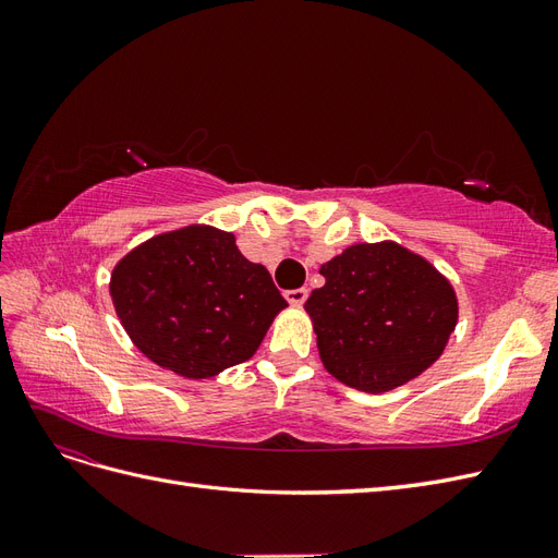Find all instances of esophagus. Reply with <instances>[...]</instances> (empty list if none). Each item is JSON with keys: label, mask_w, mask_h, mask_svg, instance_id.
<instances>
[{"label": "esophagus", "mask_w": 558, "mask_h": 558, "mask_svg": "<svg viewBox=\"0 0 558 558\" xmlns=\"http://www.w3.org/2000/svg\"><path fill=\"white\" fill-rule=\"evenodd\" d=\"M283 295H286V300H289V302H291V305L300 307V305H302V302H305V300H307L310 291H307V289H293V291H286Z\"/></svg>", "instance_id": "esophagus-1"}]
</instances>
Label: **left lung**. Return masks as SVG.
I'll use <instances>...</instances> for the list:
<instances>
[{
	"mask_svg": "<svg viewBox=\"0 0 558 558\" xmlns=\"http://www.w3.org/2000/svg\"><path fill=\"white\" fill-rule=\"evenodd\" d=\"M326 286L305 310L328 373L365 393H384L442 356L459 318L449 281L393 242L356 244L320 267Z\"/></svg>",
	"mask_w": 558,
	"mask_h": 558,
	"instance_id": "obj_1",
	"label": "left lung"
}]
</instances>
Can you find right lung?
<instances>
[{
	"mask_svg": "<svg viewBox=\"0 0 558 558\" xmlns=\"http://www.w3.org/2000/svg\"><path fill=\"white\" fill-rule=\"evenodd\" d=\"M118 318L160 367L189 379L248 361L289 305L230 232L189 226L130 251L111 275Z\"/></svg>",
	"mask_w": 558,
	"mask_h": 558,
	"instance_id": "1",
	"label": "right lung"
}]
</instances>
